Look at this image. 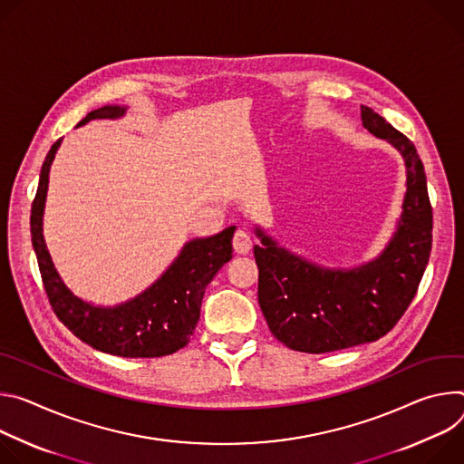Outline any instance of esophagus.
I'll use <instances>...</instances> for the list:
<instances>
[{"instance_id":"esophagus-1","label":"esophagus","mask_w":464,"mask_h":464,"mask_svg":"<svg viewBox=\"0 0 464 464\" xmlns=\"http://www.w3.org/2000/svg\"><path fill=\"white\" fill-rule=\"evenodd\" d=\"M252 248V237L245 228H237L234 234V250L237 254H246Z\"/></svg>"}]
</instances>
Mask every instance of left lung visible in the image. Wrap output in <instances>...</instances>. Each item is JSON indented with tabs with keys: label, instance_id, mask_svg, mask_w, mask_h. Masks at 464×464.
Segmentation results:
<instances>
[{
	"label": "left lung",
	"instance_id": "8db88e82",
	"mask_svg": "<svg viewBox=\"0 0 464 464\" xmlns=\"http://www.w3.org/2000/svg\"><path fill=\"white\" fill-rule=\"evenodd\" d=\"M363 125L392 143L405 160L407 193L398 232L378 260L330 271L276 246L258 230V300L273 335L291 350L324 353L387 335L413 302L433 241V210L419 152L405 134L369 107Z\"/></svg>",
	"mask_w": 464,
	"mask_h": 464
}]
</instances>
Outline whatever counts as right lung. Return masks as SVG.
I'll return each instance as SVG.
<instances>
[{"label": "right lung", "mask_w": 464, "mask_h": 464, "mask_svg": "<svg viewBox=\"0 0 464 464\" xmlns=\"http://www.w3.org/2000/svg\"><path fill=\"white\" fill-rule=\"evenodd\" d=\"M121 107H102L79 125L97 118H118ZM61 140L44 160L38 189L31 206V239L36 252L42 284L59 321L82 343L120 357H162L189 343L200 317L204 289L232 258L236 227L221 234L189 241L166 275L134 300L116 307H95L73 296L53 267L42 236V214L49 182V168Z\"/></svg>", "instance_id": "right-lung-1"}]
</instances>
